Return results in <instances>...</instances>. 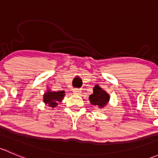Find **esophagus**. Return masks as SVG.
<instances>
[{"label": "esophagus", "mask_w": 158, "mask_h": 158, "mask_svg": "<svg viewBox=\"0 0 158 158\" xmlns=\"http://www.w3.org/2000/svg\"><path fill=\"white\" fill-rule=\"evenodd\" d=\"M73 92L74 94H79L81 92V90L79 89H73Z\"/></svg>", "instance_id": "34e87169"}]
</instances>
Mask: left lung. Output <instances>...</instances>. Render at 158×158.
<instances>
[{"mask_svg":"<svg viewBox=\"0 0 158 158\" xmlns=\"http://www.w3.org/2000/svg\"><path fill=\"white\" fill-rule=\"evenodd\" d=\"M89 100L92 105L103 108L109 101V95L98 85H95L93 89V94L89 96Z\"/></svg>","mask_w":158,"mask_h":158,"instance_id":"1","label":"left lung"}]
</instances>
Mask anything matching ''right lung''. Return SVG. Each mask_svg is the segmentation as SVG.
I'll list each match as a JSON object with an SVG mask.
<instances>
[{
    "label": "right lung",
    "mask_w": 158,
    "mask_h": 158,
    "mask_svg": "<svg viewBox=\"0 0 158 158\" xmlns=\"http://www.w3.org/2000/svg\"><path fill=\"white\" fill-rule=\"evenodd\" d=\"M65 95L64 91L58 92H47L44 95V102L46 104H48L50 107H56L58 105V102H61Z\"/></svg>",
    "instance_id": "add662e5"
}]
</instances>
